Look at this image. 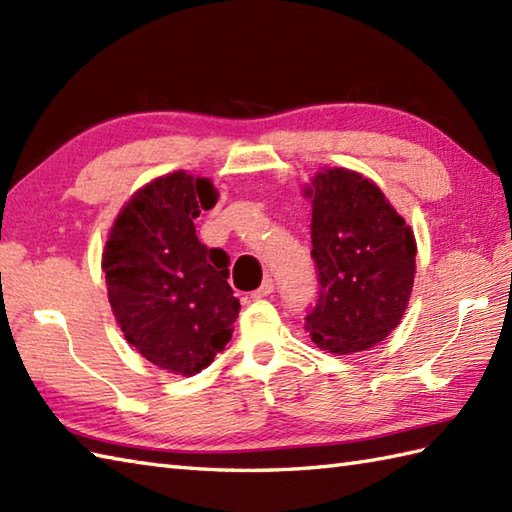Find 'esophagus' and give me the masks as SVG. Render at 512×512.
<instances>
[{
	"label": "esophagus",
	"mask_w": 512,
	"mask_h": 512,
	"mask_svg": "<svg viewBox=\"0 0 512 512\" xmlns=\"http://www.w3.org/2000/svg\"><path fill=\"white\" fill-rule=\"evenodd\" d=\"M273 292H275V281L273 277H266L262 286H259L255 292H250V299H264L273 295Z\"/></svg>",
	"instance_id": "obj_1"
}]
</instances>
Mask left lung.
Returning <instances> with one entry per match:
<instances>
[{"instance_id": "obj_1", "label": "left lung", "mask_w": 512, "mask_h": 512, "mask_svg": "<svg viewBox=\"0 0 512 512\" xmlns=\"http://www.w3.org/2000/svg\"><path fill=\"white\" fill-rule=\"evenodd\" d=\"M310 193L319 290L303 328L334 354L367 350L405 314L416 239L383 191L354 171H323Z\"/></svg>"}]
</instances>
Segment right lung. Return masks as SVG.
I'll return each mask as SVG.
<instances>
[{
	"label": "right lung",
	"mask_w": 512,
	"mask_h": 512,
	"mask_svg": "<svg viewBox=\"0 0 512 512\" xmlns=\"http://www.w3.org/2000/svg\"><path fill=\"white\" fill-rule=\"evenodd\" d=\"M215 200L206 178L184 171L158 178L118 213L103 250L107 297L125 339L182 376L211 365L239 312L226 281L228 255L206 248L193 226Z\"/></svg>",
	"instance_id": "right-lung-1"
}]
</instances>
